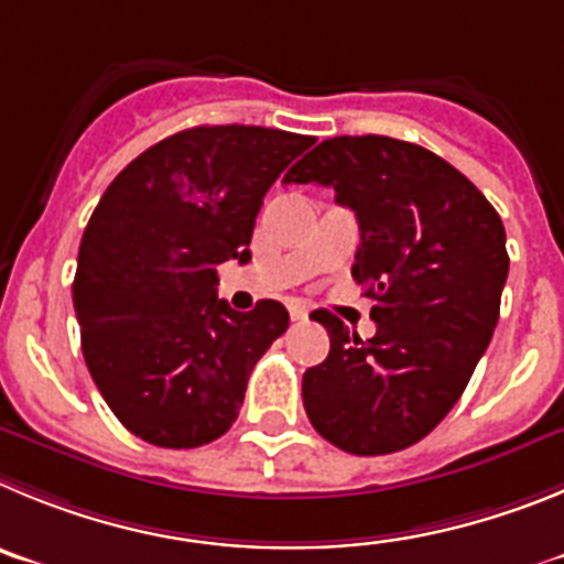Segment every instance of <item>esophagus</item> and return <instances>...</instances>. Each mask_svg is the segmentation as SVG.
Listing matches in <instances>:
<instances>
[{
    "label": "esophagus",
    "mask_w": 564,
    "mask_h": 564,
    "mask_svg": "<svg viewBox=\"0 0 564 564\" xmlns=\"http://www.w3.org/2000/svg\"><path fill=\"white\" fill-rule=\"evenodd\" d=\"M289 314H292V319H306L308 317V308L303 306V303L292 301V303H289Z\"/></svg>",
    "instance_id": "34e87169"
}]
</instances>
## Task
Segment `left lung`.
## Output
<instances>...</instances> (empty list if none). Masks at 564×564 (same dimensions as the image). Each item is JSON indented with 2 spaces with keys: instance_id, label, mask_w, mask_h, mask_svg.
<instances>
[{
  "instance_id": "obj_1",
  "label": "left lung",
  "mask_w": 564,
  "mask_h": 564,
  "mask_svg": "<svg viewBox=\"0 0 564 564\" xmlns=\"http://www.w3.org/2000/svg\"><path fill=\"white\" fill-rule=\"evenodd\" d=\"M283 182L334 187L359 221L351 275L373 301L359 339L312 314L332 351L303 373L312 427L351 455H388L435 430L469 384L500 317L506 230L478 187L433 151L393 137H332Z\"/></svg>"
}]
</instances>
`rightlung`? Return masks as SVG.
<instances>
[{
	"mask_svg": "<svg viewBox=\"0 0 564 564\" xmlns=\"http://www.w3.org/2000/svg\"><path fill=\"white\" fill-rule=\"evenodd\" d=\"M312 143L263 126H194L131 160L100 196L73 303L86 368L137 438L194 449L238 419L289 312L278 301L230 308L216 267L250 261L263 196Z\"/></svg>",
	"mask_w": 564,
	"mask_h": 564,
	"instance_id": "obj_1",
	"label": "right lung"
}]
</instances>
